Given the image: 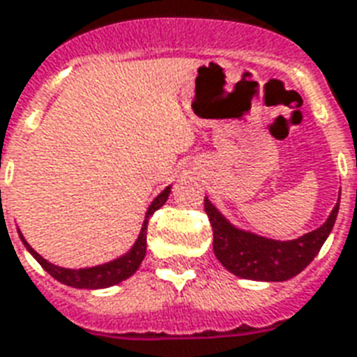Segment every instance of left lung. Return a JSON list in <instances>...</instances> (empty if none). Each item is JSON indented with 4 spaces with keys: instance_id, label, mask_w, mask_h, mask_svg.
<instances>
[{
    "instance_id": "8db88e82",
    "label": "left lung",
    "mask_w": 357,
    "mask_h": 357,
    "mask_svg": "<svg viewBox=\"0 0 357 357\" xmlns=\"http://www.w3.org/2000/svg\"><path fill=\"white\" fill-rule=\"evenodd\" d=\"M341 202V190L335 208L322 227L303 234L296 239H271L255 232L238 228L211 204L208 197L204 208L213 228V252L225 268L241 279L251 281H288L312 262L324 241L328 239L335 225Z\"/></svg>"
}]
</instances>
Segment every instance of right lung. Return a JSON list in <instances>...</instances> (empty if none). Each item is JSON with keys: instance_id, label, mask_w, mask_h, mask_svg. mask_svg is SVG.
<instances>
[{"instance_id": "1", "label": "right lung", "mask_w": 357, "mask_h": 357, "mask_svg": "<svg viewBox=\"0 0 357 357\" xmlns=\"http://www.w3.org/2000/svg\"><path fill=\"white\" fill-rule=\"evenodd\" d=\"M170 189H172V185H168L167 189L160 190L159 195L153 198V202L149 204V208L146 209V215H144V222L142 228H140V234H138L135 245L130 247L129 251L123 252L121 257L114 258L110 262L99 264V266H91V268L80 269L61 268V266H56V264L48 262L46 258L40 257L39 252L35 251L33 247L27 243L26 238L22 236L20 228H18V236H20L22 243L26 245V249L29 251V255H31V257L45 268V271H48L56 281L63 282L67 287L89 288V290L114 287V284H119V282L127 281L130 275H135L136 269L140 268V264H142L144 257H146V236H148L149 217H151L157 209L162 208V204L167 202L168 197H170Z\"/></svg>"}]
</instances>
